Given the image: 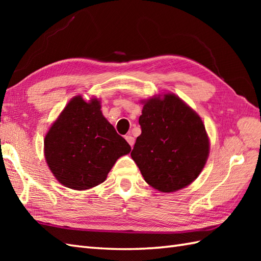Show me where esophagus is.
Returning <instances> with one entry per match:
<instances>
[{"label":"esophagus","instance_id":"obj_1","mask_svg":"<svg viewBox=\"0 0 261 261\" xmlns=\"http://www.w3.org/2000/svg\"><path fill=\"white\" fill-rule=\"evenodd\" d=\"M125 140L127 141V143H129V145L132 147L135 145V138L132 137V136H130V135H127V136H125Z\"/></svg>","mask_w":261,"mask_h":261}]
</instances>
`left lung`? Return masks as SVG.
<instances>
[{
	"mask_svg": "<svg viewBox=\"0 0 261 261\" xmlns=\"http://www.w3.org/2000/svg\"><path fill=\"white\" fill-rule=\"evenodd\" d=\"M141 135L131 157L149 185L163 193L181 190L201 174L210 141L202 119L173 93L142 101Z\"/></svg>",
	"mask_w": 261,
	"mask_h": 261,
	"instance_id": "obj_1",
	"label": "left lung"
}]
</instances>
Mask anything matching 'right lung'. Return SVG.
Masks as SVG:
<instances>
[{
	"instance_id": "1",
	"label": "right lung",
	"mask_w": 261,
	"mask_h": 261,
	"mask_svg": "<svg viewBox=\"0 0 261 261\" xmlns=\"http://www.w3.org/2000/svg\"><path fill=\"white\" fill-rule=\"evenodd\" d=\"M49 169L64 186L76 191L107 179L116 160L131 151L124 138L104 118L101 102L73 97L45 137Z\"/></svg>"
}]
</instances>
